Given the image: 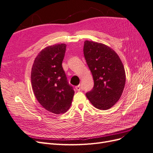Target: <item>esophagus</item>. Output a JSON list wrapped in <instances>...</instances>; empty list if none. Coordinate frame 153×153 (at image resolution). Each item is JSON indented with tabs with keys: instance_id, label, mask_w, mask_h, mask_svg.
Instances as JSON below:
<instances>
[{
	"instance_id": "1",
	"label": "esophagus",
	"mask_w": 153,
	"mask_h": 153,
	"mask_svg": "<svg viewBox=\"0 0 153 153\" xmlns=\"http://www.w3.org/2000/svg\"><path fill=\"white\" fill-rule=\"evenodd\" d=\"M75 89H76V91H80L81 90V85H78L76 86V87H75Z\"/></svg>"
}]
</instances>
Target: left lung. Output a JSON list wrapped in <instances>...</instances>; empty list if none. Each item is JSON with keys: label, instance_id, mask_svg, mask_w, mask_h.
<instances>
[{"label": "left lung", "instance_id": "1", "mask_svg": "<svg viewBox=\"0 0 153 153\" xmlns=\"http://www.w3.org/2000/svg\"><path fill=\"white\" fill-rule=\"evenodd\" d=\"M84 54L94 82L87 98L96 108L108 110L123 94L126 82L123 62L112 48L91 41L84 42Z\"/></svg>", "mask_w": 153, "mask_h": 153}]
</instances>
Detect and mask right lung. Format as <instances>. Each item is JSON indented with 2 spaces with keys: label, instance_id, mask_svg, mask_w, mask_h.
<instances>
[{
  "label": "right lung",
  "instance_id": "right-lung-1",
  "mask_svg": "<svg viewBox=\"0 0 153 153\" xmlns=\"http://www.w3.org/2000/svg\"><path fill=\"white\" fill-rule=\"evenodd\" d=\"M66 48L64 43L45 48L35 58L31 71V84L37 100L55 114L66 112L75 94L62 66Z\"/></svg>",
  "mask_w": 153,
  "mask_h": 153
}]
</instances>
